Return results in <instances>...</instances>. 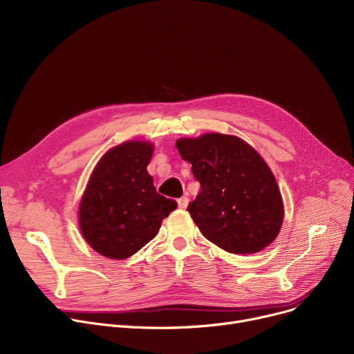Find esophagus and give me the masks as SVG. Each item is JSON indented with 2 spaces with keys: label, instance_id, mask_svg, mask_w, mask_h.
Instances as JSON below:
<instances>
[{
  "label": "esophagus",
  "instance_id": "obj_1",
  "mask_svg": "<svg viewBox=\"0 0 354 354\" xmlns=\"http://www.w3.org/2000/svg\"><path fill=\"white\" fill-rule=\"evenodd\" d=\"M188 203H189L188 196H182V198H179V199H178V205H179V208H182V209L187 208V207H188Z\"/></svg>",
  "mask_w": 354,
  "mask_h": 354
}]
</instances>
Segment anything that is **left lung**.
Instances as JSON below:
<instances>
[{
    "instance_id": "1",
    "label": "left lung",
    "mask_w": 354,
    "mask_h": 354,
    "mask_svg": "<svg viewBox=\"0 0 354 354\" xmlns=\"http://www.w3.org/2000/svg\"><path fill=\"white\" fill-rule=\"evenodd\" d=\"M176 147L201 183L187 209L203 236L232 254H255L270 245L284 208L277 180L255 149L221 133L179 139Z\"/></svg>"
}]
</instances>
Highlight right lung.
I'll use <instances>...</instances> for the list:
<instances>
[{
  "label": "right lung",
  "mask_w": 354,
  "mask_h": 354,
  "mask_svg": "<svg viewBox=\"0 0 354 354\" xmlns=\"http://www.w3.org/2000/svg\"><path fill=\"white\" fill-rule=\"evenodd\" d=\"M153 146L132 140L111 147L93 171L79 207L88 245L111 259L129 258L153 239L178 203L156 192L146 166Z\"/></svg>",
  "instance_id": "add662e5"
}]
</instances>
